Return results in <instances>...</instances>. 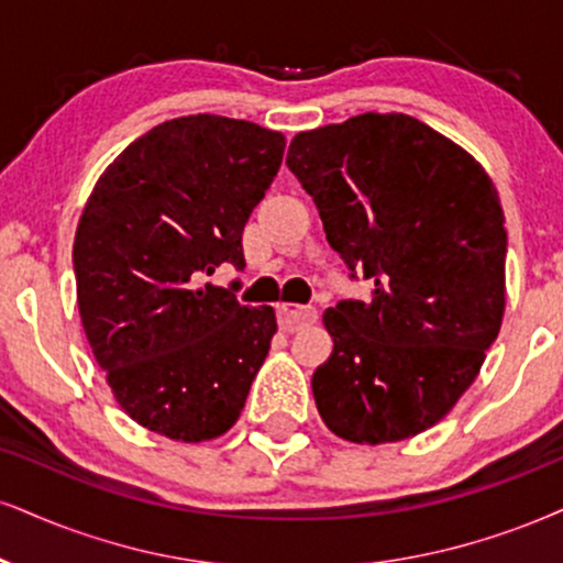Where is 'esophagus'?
<instances>
[{"label":"esophagus","instance_id":"1","mask_svg":"<svg viewBox=\"0 0 563 563\" xmlns=\"http://www.w3.org/2000/svg\"><path fill=\"white\" fill-rule=\"evenodd\" d=\"M318 318L316 308H305V305H282L279 308V323L284 331H297L302 325L313 323Z\"/></svg>","mask_w":563,"mask_h":563}]
</instances>
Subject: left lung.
Instances as JSON below:
<instances>
[{"mask_svg":"<svg viewBox=\"0 0 563 563\" xmlns=\"http://www.w3.org/2000/svg\"><path fill=\"white\" fill-rule=\"evenodd\" d=\"M289 172L367 300L323 313L313 373L325 426L386 443L435 426L481 371L504 316L498 192L467 151L407 114L367 112L295 135Z\"/></svg>","mask_w":563,"mask_h":563,"instance_id":"obj_1","label":"left lung"}]
</instances>
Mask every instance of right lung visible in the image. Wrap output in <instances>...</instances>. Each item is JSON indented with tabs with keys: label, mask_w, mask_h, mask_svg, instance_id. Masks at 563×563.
Listing matches in <instances>:
<instances>
[{
	"label": "right lung",
	"mask_w": 563,
	"mask_h": 563,
	"mask_svg": "<svg viewBox=\"0 0 563 563\" xmlns=\"http://www.w3.org/2000/svg\"><path fill=\"white\" fill-rule=\"evenodd\" d=\"M284 135L192 114L137 137L82 211L73 266L80 321L117 401L175 441L227 433L276 334L271 305L205 284L245 268L242 232L274 183Z\"/></svg>",
	"instance_id": "1"
}]
</instances>
